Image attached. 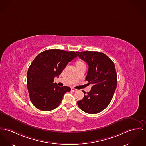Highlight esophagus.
<instances>
[{
	"instance_id": "obj_1",
	"label": "esophagus",
	"mask_w": 146,
	"mask_h": 146,
	"mask_svg": "<svg viewBox=\"0 0 146 146\" xmlns=\"http://www.w3.org/2000/svg\"><path fill=\"white\" fill-rule=\"evenodd\" d=\"M71 91H74V92H75V91H77V90H76V89H75V88H71Z\"/></svg>"
}]
</instances>
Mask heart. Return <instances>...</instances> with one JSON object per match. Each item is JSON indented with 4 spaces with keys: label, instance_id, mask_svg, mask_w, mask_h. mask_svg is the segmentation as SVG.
<instances>
[{
    "label": "heart",
    "instance_id": "obj_1",
    "mask_svg": "<svg viewBox=\"0 0 146 146\" xmlns=\"http://www.w3.org/2000/svg\"><path fill=\"white\" fill-rule=\"evenodd\" d=\"M84 64V63L82 61H78L76 62V65L77 64Z\"/></svg>",
    "mask_w": 146,
    "mask_h": 146
}]
</instances>
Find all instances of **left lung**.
<instances>
[{"mask_svg":"<svg viewBox=\"0 0 146 146\" xmlns=\"http://www.w3.org/2000/svg\"><path fill=\"white\" fill-rule=\"evenodd\" d=\"M78 56L88 64L85 78L92 87L83 99L78 101V107L90 114H96L110 104L117 87V74L113 62L105 54L97 51L76 52Z\"/></svg>","mask_w":146,"mask_h":146,"instance_id":"8db88e82","label":"left lung"}]
</instances>
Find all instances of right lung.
Listing matches in <instances>:
<instances>
[{
	"mask_svg": "<svg viewBox=\"0 0 146 146\" xmlns=\"http://www.w3.org/2000/svg\"><path fill=\"white\" fill-rule=\"evenodd\" d=\"M77 56L74 51L51 49L42 51L34 58L28 68L27 80L30 99L35 107L49 111L60 104L64 94L71 88L59 87L54 83V78Z\"/></svg>",
	"mask_w": 146,
	"mask_h": 146,
	"instance_id": "right-lung-1",
	"label": "right lung"
}]
</instances>
